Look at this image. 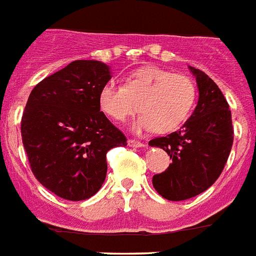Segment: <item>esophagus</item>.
Masks as SVG:
<instances>
[{"mask_svg": "<svg viewBox=\"0 0 256 256\" xmlns=\"http://www.w3.org/2000/svg\"><path fill=\"white\" fill-rule=\"evenodd\" d=\"M128 145H130V146H133V148H141V146H144L145 144L141 142V141H137V140H133V138H130V140H128Z\"/></svg>", "mask_w": 256, "mask_h": 256, "instance_id": "obj_1", "label": "esophagus"}]
</instances>
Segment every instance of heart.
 I'll list each match as a JSON object with an SVG mask.
<instances>
[{"instance_id":"obj_1","label":"heart","mask_w":256,"mask_h":256,"mask_svg":"<svg viewBox=\"0 0 256 256\" xmlns=\"http://www.w3.org/2000/svg\"><path fill=\"white\" fill-rule=\"evenodd\" d=\"M196 102V85L188 76L157 66L142 68L123 86L108 82L99 92L100 110L118 123H124L138 111L142 115L133 126L136 132L154 130L170 133L178 130Z\"/></svg>"}]
</instances>
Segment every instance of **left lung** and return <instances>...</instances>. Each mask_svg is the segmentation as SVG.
<instances>
[{
	"label": "left lung",
	"mask_w": 256,
	"mask_h": 256,
	"mask_svg": "<svg viewBox=\"0 0 256 256\" xmlns=\"http://www.w3.org/2000/svg\"><path fill=\"white\" fill-rule=\"evenodd\" d=\"M190 69L199 88L195 111L180 130L149 141L172 160L152 180L156 191L171 202L191 199L208 190L222 172L234 138L232 112L218 86L200 69Z\"/></svg>",
	"instance_id": "8db88e82"
}]
</instances>
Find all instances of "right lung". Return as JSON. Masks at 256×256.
Instances as JSON below:
<instances>
[{
  "label": "right lung",
  "instance_id": "add662e5",
  "mask_svg": "<svg viewBox=\"0 0 256 256\" xmlns=\"http://www.w3.org/2000/svg\"><path fill=\"white\" fill-rule=\"evenodd\" d=\"M110 78V68L100 61L76 60L40 81L27 99L20 133L30 168L65 200L95 195L106 179L107 152L126 145L99 106Z\"/></svg>",
  "mask_w": 256,
  "mask_h": 256
}]
</instances>
